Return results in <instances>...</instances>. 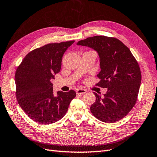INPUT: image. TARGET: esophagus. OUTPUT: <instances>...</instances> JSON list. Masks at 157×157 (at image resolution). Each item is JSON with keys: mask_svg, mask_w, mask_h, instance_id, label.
<instances>
[{"mask_svg": "<svg viewBox=\"0 0 157 157\" xmlns=\"http://www.w3.org/2000/svg\"><path fill=\"white\" fill-rule=\"evenodd\" d=\"M87 92V91H86V89H78L76 90V93L78 94V95H83V94L86 93Z\"/></svg>", "mask_w": 157, "mask_h": 157, "instance_id": "obj_1", "label": "esophagus"}]
</instances>
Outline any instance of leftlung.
I'll use <instances>...</instances> for the list:
<instances>
[{"label":"left lung","mask_w":157,"mask_h":157,"mask_svg":"<svg viewBox=\"0 0 157 157\" xmlns=\"http://www.w3.org/2000/svg\"><path fill=\"white\" fill-rule=\"evenodd\" d=\"M77 45L88 47L99 57L101 81L97 85L107 88L101 97L94 93L95 102L91 106L92 114L102 122L113 123L122 119L135 105L141 82L140 66L130 50L120 40L95 36L81 40Z\"/></svg>","instance_id":"left-lung-1"}]
</instances>
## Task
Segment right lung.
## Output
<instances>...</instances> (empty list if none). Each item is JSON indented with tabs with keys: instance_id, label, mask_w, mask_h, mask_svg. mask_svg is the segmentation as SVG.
I'll list each match as a JSON object with an SVG mask.
<instances>
[{
	"instance_id": "add662e5",
	"label": "right lung",
	"mask_w": 157,
	"mask_h": 157,
	"mask_svg": "<svg viewBox=\"0 0 157 157\" xmlns=\"http://www.w3.org/2000/svg\"><path fill=\"white\" fill-rule=\"evenodd\" d=\"M75 41L50 43L27 55L15 75L16 98L26 114L39 124L60 120L76 96L74 90L53 93L51 80L60 71L62 59Z\"/></svg>"
}]
</instances>
